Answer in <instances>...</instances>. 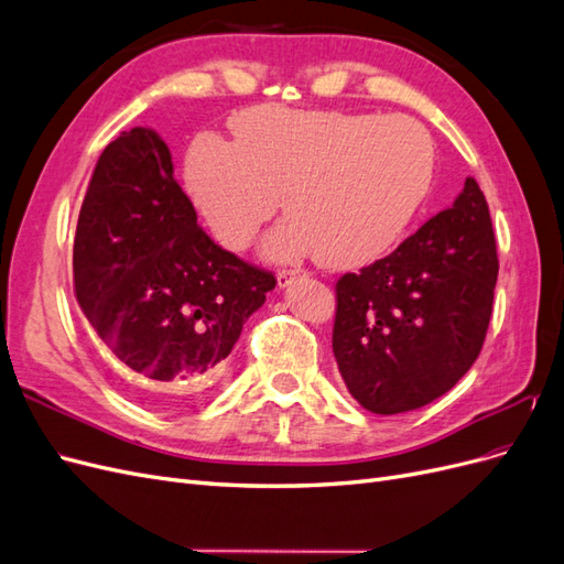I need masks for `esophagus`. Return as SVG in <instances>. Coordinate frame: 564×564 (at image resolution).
I'll use <instances>...</instances> for the list:
<instances>
[{
  "mask_svg": "<svg viewBox=\"0 0 564 564\" xmlns=\"http://www.w3.org/2000/svg\"><path fill=\"white\" fill-rule=\"evenodd\" d=\"M303 278V270H280L278 272V286H289L294 280Z\"/></svg>",
  "mask_w": 564,
  "mask_h": 564,
  "instance_id": "esophagus-1",
  "label": "esophagus"
}]
</instances>
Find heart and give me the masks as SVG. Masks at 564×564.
Here are the masks:
<instances>
[{
  "instance_id": "heart-1",
  "label": "heart",
  "mask_w": 564,
  "mask_h": 564,
  "mask_svg": "<svg viewBox=\"0 0 564 564\" xmlns=\"http://www.w3.org/2000/svg\"><path fill=\"white\" fill-rule=\"evenodd\" d=\"M235 141L202 133L185 183L216 240L245 249L282 207L265 253L360 268L395 247L414 224L435 174V141L406 115L256 106L232 119Z\"/></svg>"
}]
</instances>
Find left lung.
I'll return each mask as SVG.
<instances>
[{"label":"left lung","instance_id":"1","mask_svg":"<svg viewBox=\"0 0 564 564\" xmlns=\"http://www.w3.org/2000/svg\"><path fill=\"white\" fill-rule=\"evenodd\" d=\"M497 275L487 199L466 178L449 209L336 282L332 348L350 395L383 416L445 395L482 350Z\"/></svg>","mask_w":564,"mask_h":564}]
</instances>
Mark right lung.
I'll use <instances>...</instances> for the list:
<instances>
[{
  "instance_id": "obj_1",
  "label": "right lung",
  "mask_w": 564,
  "mask_h": 564,
  "mask_svg": "<svg viewBox=\"0 0 564 564\" xmlns=\"http://www.w3.org/2000/svg\"><path fill=\"white\" fill-rule=\"evenodd\" d=\"M75 296L122 365L131 392L174 409L207 392L272 272L220 249L174 178L160 135L133 127L106 145L84 195Z\"/></svg>"
}]
</instances>
